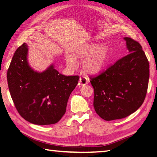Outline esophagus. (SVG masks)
<instances>
[{"instance_id":"34e87169","label":"esophagus","mask_w":157,"mask_h":157,"mask_svg":"<svg viewBox=\"0 0 157 157\" xmlns=\"http://www.w3.org/2000/svg\"><path fill=\"white\" fill-rule=\"evenodd\" d=\"M79 83L80 84L82 85V86H84V85H86L88 83V80L87 79V78L86 77H80V79H79Z\"/></svg>"}]
</instances>
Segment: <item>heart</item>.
Returning a JSON list of instances; mask_svg holds the SVG:
<instances>
[{
  "instance_id": "heart-1",
  "label": "heart",
  "mask_w": 157,
  "mask_h": 157,
  "mask_svg": "<svg viewBox=\"0 0 157 157\" xmlns=\"http://www.w3.org/2000/svg\"><path fill=\"white\" fill-rule=\"evenodd\" d=\"M109 55L108 46H100L96 44L81 46L73 54L75 58H84L87 57L83 61L82 67L85 72L92 75L99 73L105 67L109 59ZM74 58L71 55L66 57L65 61L69 67H75L77 65V60Z\"/></svg>"
}]
</instances>
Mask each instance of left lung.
I'll list each match as a JSON object with an SVG mask.
<instances>
[{
  "mask_svg": "<svg viewBox=\"0 0 157 157\" xmlns=\"http://www.w3.org/2000/svg\"><path fill=\"white\" fill-rule=\"evenodd\" d=\"M128 54L104 72L90 77L94 90V107L103 119L125 118L138 109L146 96L149 64L139 42L124 37Z\"/></svg>",
  "mask_w": 157,
  "mask_h": 157,
  "instance_id": "8db88e82",
  "label": "left lung"
}]
</instances>
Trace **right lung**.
I'll return each instance as SVG.
<instances>
[{"label": "right lung", "mask_w": 157, "mask_h": 157, "mask_svg": "<svg viewBox=\"0 0 157 157\" xmlns=\"http://www.w3.org/2000/svg\"><path fill=\"white\" fill-rule=\"evenodd\" d=\"M27 54V44L23 43L14 53L8 69L12 99L27 121L37 125L55 124L64 115L79 77L61 75L53 64L43 72H37L29 66Z\"/></svg>", "instance_id": "1"}]
</instances>
